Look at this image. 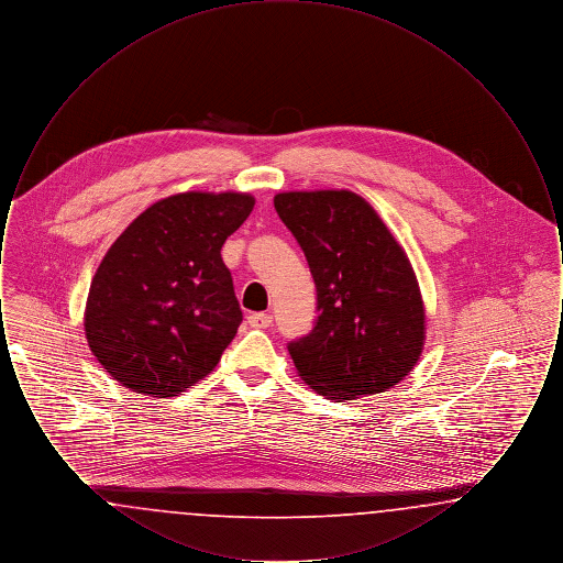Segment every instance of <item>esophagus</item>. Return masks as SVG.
Returning <instances> with one entry per match:
<instances>
[{
    "instance_id": "esophagus-1",
    "label": "esophagus",
    "mask_w": 563,
    "mask_h": 563,
    "mask_svg": "<svg viewBox=\"0 0 563 563\" xmlns=\"http://www.w3.org/2000/svg\"><path fill=\"white\" fill-rule=\"evenodd\" d=\"M246 321H249L251 327H255V329H268L269 324H272V314H266V312H253V314L246 317Z\"/></svg>"
}]
</instances>
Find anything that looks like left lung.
Segmentation results:
<instances>
[{
    "label": "left lung",
    "instance_id": "left-lung-1",
    "mask_svg": "<svg viewBox=\"0 0 563 563\" xmlns=\"http://www.w3.org/2000/svg\"><path fill=\"white\" fill-rule=\"evenodd\" d=\"M274 209L317 285V322L287 344L297 374L331 401L399 384L424 346V306L399 242L346 189L276 194Z\"/></svg>",
    "mask_w": 563,
    "mask_h": 563
}]
</instances>
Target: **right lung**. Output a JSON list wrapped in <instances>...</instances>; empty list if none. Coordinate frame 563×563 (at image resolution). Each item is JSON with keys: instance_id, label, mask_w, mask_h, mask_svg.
Segmentation results:
<instances>
[{"instance_id": "obj_1", "label": "right lung", "mask_w": 563, "mask_h": 563, "mask_svg": "<svg viewBox=\"0 0 563 563\" xmlns=\"http://www.w3.org/2000/svg\"><path fill=\"white\" fill-rule=\"evenodd\" d=\"M253 205L234 191L177 194L111 244L90 283L84 329L113 379L177 397L213 372L242 322L221 246Z\"/></svg>"}]
</instances>
